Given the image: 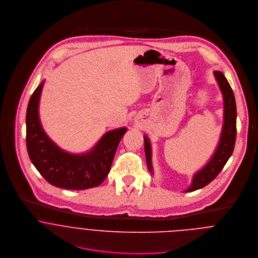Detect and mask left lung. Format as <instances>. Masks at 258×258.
<instances>
[{
    "instance_id": "left-lung-1",
    "label": "left lung",
    "mask_w": 258,
    "mask_h": 258,
    "mask_svg": "<svg viewBox=\"0 0 258 258\" xmlns=\"http://www.w3.org/2000/svg\"><path fill=\"white\" fill-rule=\"evenodd\" d=\"M213 75L223 97V125L218 144L208 162L193 175L190 186L184 192H191L205 187L223 169L230 158L236 139V103L232 89L224 75L214 71ZM144 149L148 170L154 174L152 166V147L149 138L144 135Z\"/></svg>"
}]
</instances>
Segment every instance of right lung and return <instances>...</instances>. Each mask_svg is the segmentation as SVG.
I'll list each match as a JSON object with an SVG mask.
<instances>
[{
    "label": "right lung",
    "instance_id": "1",
    "mask_svg": "<svg viewBox=\"0 0 258 258\" xmlns=\"http://www.w3.org/2000/svg\"><path fill=\"white\" fill-rule=\"evenodd\" d=\"M45 81L37 87L27 108V150L40 174L52 185L83 190L100 185L110 171L116 149L127 128L106 132L90 150L70 153L61 149L47 135L41 124L39 105Z\"/></svg>",
    "mask_w": 258,
    "mask_h": 258
}]
</instances>
